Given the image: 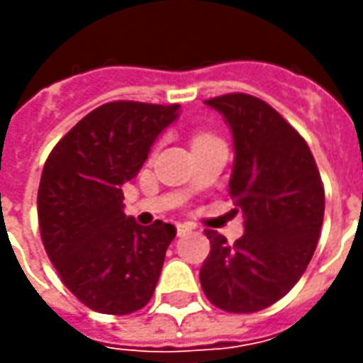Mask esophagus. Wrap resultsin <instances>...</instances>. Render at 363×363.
Returning <instances> with one entry per match:
<instances>
[{
    "instance_id": "34e87169",
    "label": "esophagus",
    "mask_w": 363,
    "mask_h": 363,
    "mask_svg": "<svg viewBox=\"0 0 363 363\" xmlns=\"http://www.w3.org/2000/svg\"><path fill=\"white\" fill-rule=\"evenodd\" d=\"M190 229H192L190 223H177V233H179V235H184V233L190 231Z\"/></svg>"
}]
</instances>
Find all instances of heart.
<instances>
[{"label":"heart","instance_id":"1","mask_svg":"<svg viewBox=\"0 0 363 363\" xmlns=\"http://www.w3.org/2000/svg\"><path fill=\"white\" fill-rule=\"evenodd\" d=\"M208 138H213V135H208V134L196 135V138H194V142H200V140H208Z\"/></svg>","mask_w":363,"mask_h":363}]
</instances>
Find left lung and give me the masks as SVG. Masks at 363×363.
<instances>
[{
	"label": "left lung",
	"instance_id": "1",
	"mask_svg": "<svg viewBox=\"0 0 363 363\" xmlns=\"http://www.w3.org/2000/svg\"><path fill=\"white\" fill-rule=\"evenodd\" d=\"M233 134L229 194L243 212L235 243L208 229L200 268L206 297L228 313L267 309L294 288L311 260L325 216V190L309 145L270 104L245 93L204 101Z\"/></svg>",
	"mask_w": 363,
	"mask_h": 363
}]
</instances>
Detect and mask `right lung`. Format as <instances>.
I'll list each match as a JSON object with an SVG mask.
<instances>
[{"label":"right lung","instance_id":"add662e5","mask_svg":"<svg viewBox=\"0 0 363 363\" xmlns=\"http://www.w3.org/2000/svg\"><path fill=\"white\" fill-rule=\"evenodd\" d=\"M179 111L181 104H101L44 163L36 198L44 249L66 288L93 311L128 315L155 291L177 229L161 220L135 223L124 213L122 186Z\"/></svg>","mask_w":363,"mask_h":363}]
</instances>
